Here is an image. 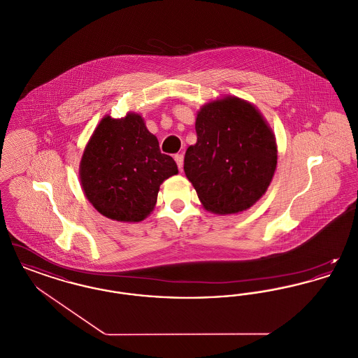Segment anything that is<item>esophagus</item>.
<instances>
[{
  "instance_id": "obj_1",
  "label": "esophagus",
  "mask_w": 358,
  "mask_h": 358,
  "mask_svg": "<svg viewBox=\"0 0 358 358\" xmlns=\"http://www.w3.org/2000/svg\"><path fill=\"white\" fill-rule=\"evenodd\" d=\"M174 161L177 162V166L180 171H182V165H184V155L182 154H176L174 155Z\"/></svg>"
}]
</instances>
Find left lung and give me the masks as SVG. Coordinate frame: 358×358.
Wrapping results in <instances>:
<instances>
[{
	"mask_svg": "<svg viewBox=\"0 0 358 358\" xmlns=\"http://www.w3.org/2000/svg\"><path fill=\"white\" fill-rule=\"evenodd\" d=\"M196 133L184 171L205 209L231 215L255 204L278 159L275 136L260 113L235 96L213 101L199 111Z\"/></svg>",
	"mask_w": 358,
	"mask_h": 358,
	"instance_id": "obj_1",
	"label": "left lung"
}]
</instances>
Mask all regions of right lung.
I'll return each mask as SVG.
<instances>
[{
	"instance_id": "add662e5",
	"label": "right lung",
	"mask_w": 358,
	"mask_h": 358,
	"mask_svg": "<svg viewBox=\"0 0 358 358\" xmlns=\"http://www.w3.org/2000/svg\"><path fill=\"white\" fill-rule=\"evenodd\" d=\"M85 197L103 216L141 222L157 203L159 185L178 173L171 155L161 153L157 136L138 114L103 118L80 162Z\"/></svg>"
}]
</instances>
